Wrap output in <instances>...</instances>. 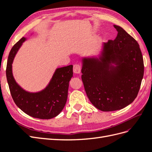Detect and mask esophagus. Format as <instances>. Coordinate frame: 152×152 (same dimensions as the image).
<instances>
[{
	"instance_id": "obj_1",
	"label": "esophagus",
	"mask_w": 152,
	"mask_h": 152,
	"mask_svg": "<svg viewBox=\"0 0 152 152\" xmlns=\"http://www.w3.org/2000/svg\"><path fill=\"white\" fill-rule=\"evenodd\" d=\"M81 66L79 64H75L73 65V72L75 73H80L81 72Z\"/></svg>"
}]
</instances>
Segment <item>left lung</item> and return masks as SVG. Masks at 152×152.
I'll list each match as a JSON object with an SVG mask.
<instances>
[{
  "instance_id": "1",
  "label": "left lung",
  "mask_w": 152,
  "mask_h": 152,
  "mask_svg": "<svg viewBox=\"0 0 152 152\" xmlns=\"http://www.w3.org/2000/svg\"><path fill=\"white\" fill-rule=\"evenodd\" d=\"M114 40L103 43L99 58L82 59V80L87 97L99 110L125 108L137 97L144 74V63L137 41L121 26Z\"/></svg>"
}]
</instances>
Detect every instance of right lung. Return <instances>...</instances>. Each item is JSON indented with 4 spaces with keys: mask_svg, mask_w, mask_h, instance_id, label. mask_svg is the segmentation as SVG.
<instances>
[{
    "mask_svg": "<svg viewBox=\"0 0 152 152\" xmlns=\"http://www.w3.org/2000/svg\"><path fill=\"white\" fill-rule=\"evenodd\" d=\"M26 38H21L13 45L6 67L7 83L15 104L28 115L40 119L56 117L65 107L68 97L69 82L73 77V65L57 68L51 80L44 89L38 93L25 91L15 81L12 64L16 54Z\"/></svg>",
    "mask_w": 152,
    "mask_h": 152,
    "instance_id": "right-lung-1",
    "label": "right lung"
}]
</instances>
